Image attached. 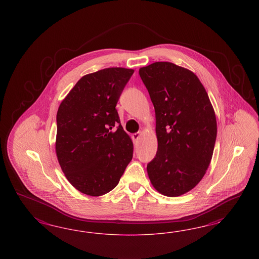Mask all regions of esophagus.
I'll use <instances>...</instances> for the list:
<instances>
[{
	"instance_id": "1",
	"label": "esophagus",
	"mask_w": 259,
	"mask_h": 259,
	"mask_svg": "<svg viewBox=\"0 0 259 259\" xmlns=\"http://www.w3.org/2000/svg\"><path fill=\"white\" fill-rule=\"evenodd\" d=\"M141 132H138V133H135L133 134V140L134 141H140V138H141Z\"/></svg>"
}]
</instances>
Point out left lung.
<instances>
[{
  "label": "left lung",
  "instance_id": "obj_1",
  "mask_svg": "<svg viewBox=\"0 0 259 259\" xmlns=\"http://www.w3.org/2000/svg\"><path fill=\"white\" fill-rule=\"evenodd\" d=\"M156 112L157 155L147 165L158 193L180 196L202 180L212 159L217 118L196 74L168 62L139 70Z\"/></svg>",
  "mask_w": 259,
  "mask_h": 259
}]
</instances>
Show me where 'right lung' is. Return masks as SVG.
Returning a JSON list of instances; mask_svg holds the SVG:
<instances>
[{"mask_svg":"<svg viewBox=\"0 0 259 259\" xmlns=\"http://www.w3.org/2000/svg\"><path fill=\"white\" fill-rule=\"evenodd\" d=\"M133 73L110 67L87 74L59 106L58 161L71 185L87 196H103L115 188L133 157V141L116 109Z\"/></svg>","mask_w":259,"mask_h":259,"instance_id":"1","label":"right lung"}]
</instances>
